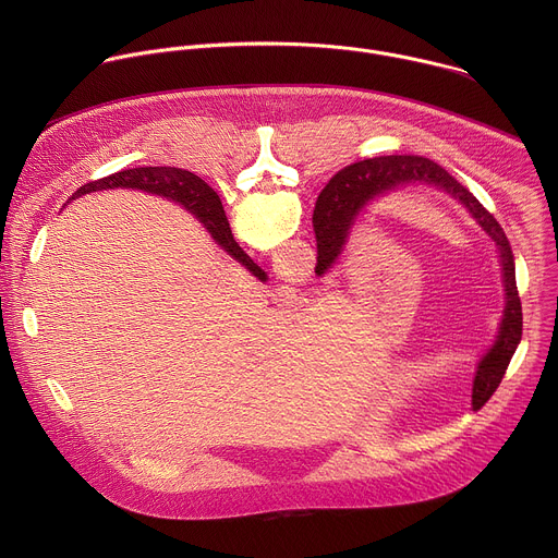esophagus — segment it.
Here are the masks:
<instances>
[{
    "mask_svg": "<svg viewBox=\"0 0 558 558\" xmlns=\"http://www.w3.org/2000/svg\"><path fill=\"white\" fill-rule=\"evenodd\" d=\"M302 293L295 289V287H282L280 291H278V300L284 304V306H295L302 298H300Z\"/></svg>",
    "mask_w": 558,
    "mask_h": 558,
    "instance_id": "esophagus-1",
    "label": "esophagus"
}]
</instances>
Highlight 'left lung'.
I'll return each instance as SVG.
<instances>
[{
  "mask_svg": "<svg viewBox=\"0 0 558 558\" xmlns=\"http://www.w3.org/2000/svg\"><path fill=\"white\" fill-rule=\"evenodd\" d=\"M411 185H428L454 198L474 218V222L493 238V243L497 245L499 252L506 308L495 344L482 355L480 362H476L472 407L480 409L490 400L493 392L501 384L506 368L517 351V344L521 342L523 313L517 291L514 256L506 231L497 222V218L441 166L430 161V158L407 154L366 158V161L353 163L338 172L323 190V194L317 196L313 209V231L317 241L315 274L325 276L329 269H333V265L340 260L349 243L351 229L373 203Z\"/></svg>",
  "mask_w": 558,
  "mask_h": 558,
  "instance_id": "1",
  "label": "left lung"
}]
</instances>
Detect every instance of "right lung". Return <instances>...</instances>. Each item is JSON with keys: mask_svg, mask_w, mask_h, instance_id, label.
Listing matches in <instances>:
<instances>
[{"mask_svg": "<svg viewBox=\"0 0 558 558\" xmlns=\"http://www.w3.org/2000/svg\"><path fill=\"white\" fill-rule=\"evenodd\" d=\"M104 190H141L179 203L207 229L216 245H220L233 260L241 263L252 276L263 282L267 280V274L233 241V233L218 194L201 177L179 168H134L86 183L72 194L70 201Z\"/></svg>", "mask_w": 558, "mask_h": 558, "instance_id": "right-lung-1", "label": "right lung"}]
</instances>
